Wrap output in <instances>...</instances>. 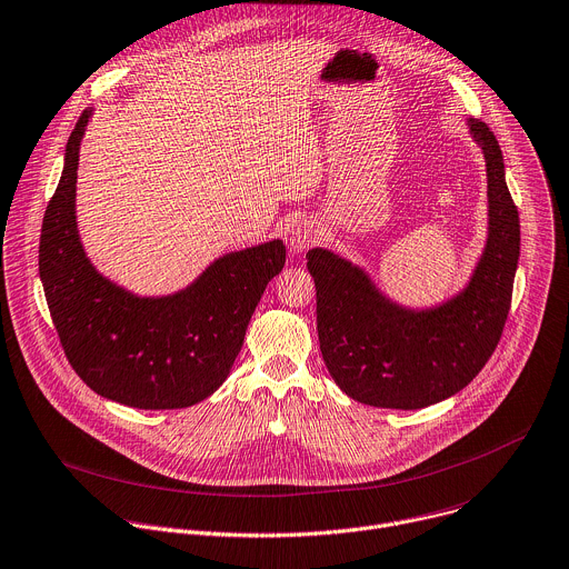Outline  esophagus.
I'll return each instance as SVG.
<instances>
[{
  "label": "esophagus",
  "instance_id": "34e87169",
  "mask_svg": "<svg viewBox=\"0 0 569 569\" xmlns=\"http://www.w3.org/2000/svg\"><path fill=\"white\" fill-rule=\"evenodd\" d=\"M317 241H319V230H317V226H312L310 221H306V223H299V226L292 230V234H290V250H292L295 254H299V252L308 250L310 246H315Z\"/></svg>",
  "mask_w": 569,
  "mask_h": 569
}]
</instances>
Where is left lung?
<instances>
[{"mask_svg": "<svg viewBox=\"0 0 569 569\" xmlns=\"http://www.w3.org/2000/svg\"><path fill=\"white\" fill-rule=\"evenodd\" d=\"M485 153L489 228L469 283L433 308H407L343 257L312 248L319 348L335 385L380 409H425L462 391L496 350L520 257L518 210L493 131L469 118Z\"/></svg>", "mask_w": 569, "mask_h": 569, "instance_id": "8db88e82", "label": "left lung"}]
</instances>
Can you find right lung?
Returning <instances> with one entry per match:
<instances>
[{"label":"right lung","mask_w":569,"mask_h":569,"mask_svg":"<svg viewBox=\"0 0 569 569\" xmlns=\"http://www.w3.org/2000/svg\"><path fill=\"white\" fill-rule=\"evenodd\" d=\"M91 113L84 109L69 136L40 237V279L60 343L80 380L107 400L144 411L199 405L230 375L250 317L286 263V246L274 239L223 254L164 297H138L102 277L76 221L80 142Z\"/></svg>","instance_id":"1"}]
</instances>
